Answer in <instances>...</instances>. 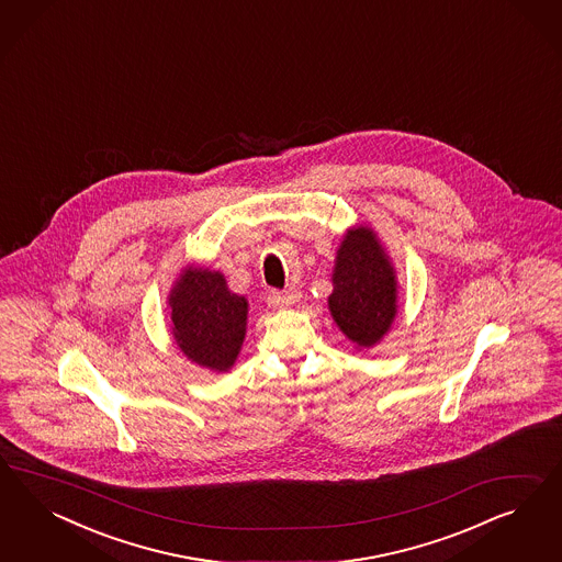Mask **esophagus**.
Here are the masks:
<instances>
[{"label":"esophagus","instance_id":"1","mask_svg":"<svg viewBox=\"0 0 562 562\" xmlns=\"http://www.w3.org/2000/svg\"><path fill=\"white\" fill-rule=\"evenodd\" d=\"M268 305L272 308H286L292 305V296L286 292H280V290H270L268 292Z\"/></svg>","mask_w":562,"mask_h":562}]
</instances>
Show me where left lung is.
Here are the masks:
<instances>
[{
    "label": "left lung",
    "mask_w": 562,
    "mask_h": 562,
    "mask_svg": "<svg viewBox=\"0 0 562 562\" xmlns=\"http://www.w3.org/2000/svg\"><path fill=\"white\" fill-rule=\"evenodd\" d=\"M329 311L350 340L369 348L395 317V276L373 231L355 228L341 243Z\"/></svg>",
    "instance_id": "1"
}]
</instances>
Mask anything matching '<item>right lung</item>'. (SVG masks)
Here are the masks:
<instances>
[{"label":"right lung","mask_w":562,"mask_h":562,"mask_svg":"<svg viewBox=\"0 0 562 562\" xmlns=\"http://www.w3.org/2000/svg\"><path fill=\"white\" fill-rule=\"evenodd\" d=\"M172 336L186 357L228 371L245 338L247 301L226 289L222 273L188 270L170 294Z\"/></svg>","instance_id":"add662e5"}]
</instances>
